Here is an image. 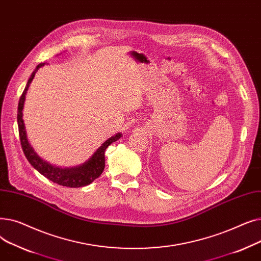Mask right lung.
Listing matches in <instances>:
<instances>
[{
  "mask_svg": "<svg viewBox=\"0 0 261 261\" xmlns=\"http://www.w3.org/2000/svg\"><path fill=\"white\" fill-rule=\"evenodd\" d=\"M45 63H40L37 65L36 70L32 73L29 81H27V85L21 95L19 105H18V127H19V135H20V142L22 146L23 152L29 161L31 163V165L37 169L41 174L47 177L48 180H50L54 183H57L62 186L66 187H82V186H87L91 184L95 179L102 173L105 169V152L106 149L109 147V145H111L112 143L116 142L118 139H120L121 134L117 133L116 135L110 138L108 141H106L97 150L96 152L92 155V158L86 162L84 165H80L74 168H59L56 166H53L47 162L43 161L42 159H40L37 153L34 151V149L30 145L29 141H27L26 138V133L24 129V122L22 119V110L24 106V100H25V94L27 89H29L32 80L35 77L36 72L39 70V67L43 66Z\"/></svg>",
  "mask_w": 261,
  "mask_h": 261,
  "instance_id": "right-lung-1",
  "label": "right lung"
}]
</instances>
